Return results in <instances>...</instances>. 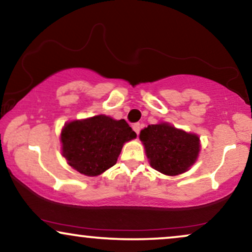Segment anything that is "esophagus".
Segmentation results:
<instances>
[{
    "label": "esophagus",
    "instance_id": "1",
    "mask_svg": "<svg viewBox=\"0 0 252 252\" xmlns=\"http://www.w3.org/2000/svg\"><path fill=\"white\" fill-rule=\"evenodd\" d=\"M132 129H133V131H135L137 135H138L139 131H141V124H139V123L132 124Z\"/></svg>",
    "mask_w": 252,
    "mask_h": 252
}]
</instances>
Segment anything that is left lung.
Here are the masks:
<instances>
[{
	"instance_id": "left-lung-1",
	"label": "left lung",
	"mask_w": 252,
	"mask_h": 252,
	"mask_svg": "<svg viewBox=\"0 0 252 252\" xmlns=\"http://www.w3.org/2000/svg\"><path fill=\"white\" fill-rule=\"evenodd\" d=\"M152 168L165 176L189 171L199 157L200 138L167 122L151 124L139 133Z\"/></svg>"
}]
</instances>
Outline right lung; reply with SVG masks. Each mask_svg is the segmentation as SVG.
<instances>
[{
	"instance_id": "obj_1",
	"label": "right lung",
	"mask_w": 252,
	"mask_h": 252,
	"mask_svg": "<svg viewBox=\"0 0 252 252\" xmlns=\"http://www.w3.org/2000/svg\"><path fill=\"white\" fill-rule=\"evenodd\" d=\"M136 137L126 120L106 115L74 120L62 130V154L74 170L96 177L116 164L124 143Z\"/></svg>"
}]
</instances>
